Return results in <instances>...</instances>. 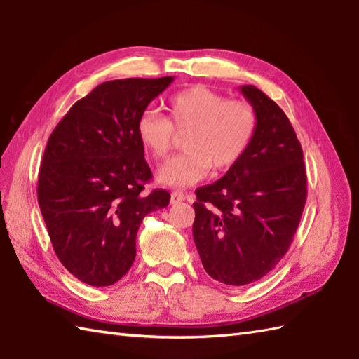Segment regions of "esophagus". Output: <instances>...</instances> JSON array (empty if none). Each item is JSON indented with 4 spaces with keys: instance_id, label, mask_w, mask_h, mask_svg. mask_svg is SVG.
Instances as JSON below:
<instances>
[{
    "instance_id": "obj_1",
    "label": "esophagus",
    "mask_w": 359,
    "mask_h": 359,
    "mask_svg": "<svg viewBox=\"0 0 359 359\" xmlns=\"http://www.w3.org/2000/svg\"><path fill=\"white\" fill-rule=\"evenodd\" d=\"M187 199V196L184 191H172L171 193V203L172 205H177L180 202H184Z\"/></svg>"
}]
</instances>
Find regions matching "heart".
I'll use <instances>...</instances> for the list:
<instances>
[{"label": "heart", "mask_w": 359, "mask_h": 359, "mask_svg": "<svg viewBox=\"0 0 359 359\" xmlns=\"http://www.w3.org/2000/svg\"><path fill=\"white\" fill-rule=\"evenodd\" d=\"M168 118L156 111H144L135 123V133L144 151L157 160L170 154L174 131L188 133L182 142L185 152L160 168L162 185L185 188L196 185L215 171H226L245 154L253 140L257 114L253 106L228 100L205 86H191L168 100Z\"/></svg>", "instance_id": "heart-1"}]
</instances>
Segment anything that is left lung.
<instances>
[{"mask_svg":"<svg viewBox=\"0 0 359 359\" xmlns=\"http://www.w3.org/2000/svg\"><path fill=\"white\" fill-rule=\"evenodd\" d=\"M253 140L222 179L197 188L193 238L205 271L225 285L264 278L293 241L307 199L302 148L285 112L253 85Z\"/></svg>","mask_w":359,"mask_h":359,"instance_id":"left-lung-1","label":"left lung"}]
</instances>
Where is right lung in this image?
Returning <instances> with one entry per match:
<instances>
[{
    "label": "right lung",
    "instance_id": "add662e5",
    "mask_svg": "<svg viewBox=\"0 0 359 359\" xmlns=\"http://www.w3.org/2000/svg\"><path fill=\"white\" fill-rule=\"evenodd\" d=\"M174 77L104 81L53 129L38 175V205L60 262L93 287L116 284L135 259L143 217L168 207L135 133L148 104Z\"/></svg>",
    "mask_w": 359,
    "mask_h": 359
}]
</instances>
